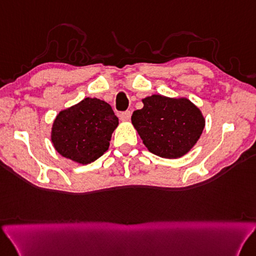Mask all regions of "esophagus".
Instances as JSON below:
<instances>
[{
  "instance_id": "34e87169",
  "label": "esophagus",
  "mask_w": 256,
  "mask_h": 256,
  "mask_svg": "<svg viewBox=\"0 0 256 256\" xmlns=\"http://www.w3.org/2000/svg\"><path fill=\"white\" fill-rule=\"evenodd\" d=\"M120 118H121V121H123V122L128 121V120L131 118V112L126 111V112L121 113V114H120Z\"/></svg>"
}]
</instances>
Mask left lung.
Returning a JSON list of instances; mask_svg holds the SVG:
<instances>
[{"label":"left lung","mask_w":256,"mask_h":256,"mask_svg":"<svg viewBox=\"0 0 256 256\" xmlns=\"http://www.w3.org/2000/svg\"><path fill=\"white\" fill-rule=\"evenodd\" d=\"M132 115V124L151 153L164 158L188 154L205 126L202 111L186 98L153 94Z\"/></svg>","instance_id":"obj_1"}]
</instances>
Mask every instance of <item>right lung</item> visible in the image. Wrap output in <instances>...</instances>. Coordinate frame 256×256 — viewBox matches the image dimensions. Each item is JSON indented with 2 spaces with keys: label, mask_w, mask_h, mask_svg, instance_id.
I'll return each instance as SVG.
<instances>
[{
  "label": "right lung",
  "mask_w": 256,
  "mask_h": 256,
  "mask_svg": "<svg viewBox=\"0 0 256 256\" xmlns=\"http://www.w3.org/2000/svg\"><path fill=\"white\" fill-rule=\"evenodd\" d=\"M118 125V118L111 105L96 98H86L56 115L51 142L65 158L86 165L108 151Z\"/></svg>",
  "instance_id": "1"
}]
</instances>
